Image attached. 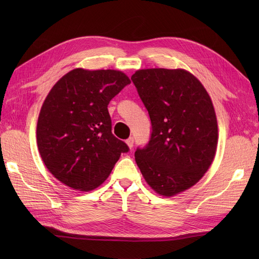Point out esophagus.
Wrapping results in <instances>:
<instances>
[{
	"label": "esophagus",
	"mask_w": 259,
	"mask_h": 259,
	"mask_svg": "<svg viewBox=\"0 0 259 259\" xmlns=\"http://www.w3.org/2000/svg\"><path fill=\"white\" fill-rule=\"evenodd\" d=\"M125 143H126V145L128 146V148H130V149H132V148H133V146H134V138H133V137H130L128 139H126V142H125Z\"/></svg>",
	"instance_id": "1"
}]
</instances>
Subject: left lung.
Wrapping results in <instances>:
<instances>
[{"label": "left lung", "mask_w": 259, "mask_h": 259, "mask_svg": "<svg viewBox=\"0 0 259 259\" xmlns=\"http://www.w3.org/2000/svg\"><path fill=\"white\" fill-rule=\"evenodd\" d=\"M150 115L148 146L135 160L152 189L174 197L204 176L218 143L215 109L204 86L185 69H139L132 75Z\"/></svg>", "instance_id": "1"}]
</instances>
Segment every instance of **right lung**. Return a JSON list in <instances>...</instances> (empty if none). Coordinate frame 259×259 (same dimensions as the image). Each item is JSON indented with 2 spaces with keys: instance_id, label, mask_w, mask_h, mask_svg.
<instances>
[{
  "instance_id": "1",
  "label": "right lung",
  "mask_w": 259,
  "mask_h": 259,
  "mask_svg": "<svg viewBox=\"0 0 259 259\" xmlns=\"http://www.w3.org/2000/svg\"><path fill=\"white\" fill-rule=\"evenodd\" d=\"M130 83L119 70L76 68L53 86L38 114L36 143L45 166L60 183L94 190L128 151L111 133L108 105Z\"/></svg>"
}]
</instances>
